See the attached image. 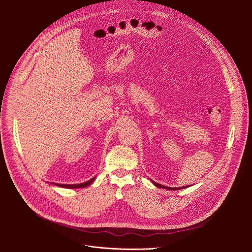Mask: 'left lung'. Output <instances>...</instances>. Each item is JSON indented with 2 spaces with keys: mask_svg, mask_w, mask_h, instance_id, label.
Wrapping results in <instances>:
<instances>
[{
  "mask_svg": "<svg viewBox=\"0 0 252 252\" xmlns=\"http://www.w3.org/2000/svg\"><path fill=\"white\" fill-rule=\"evenodd\" d=\"M153 182V184L157 187V188H158V189H168V190H177V189H185V188H188V187H183V188H168V187H165V186H161V185H159V184H158V183H156V182H154V181H152Z\"/></svg>",
  "mask_w": 252,
  "mask_h": 252,
  "instance_id": "left-lung-1",
  "label": "left lung"
}]
</instances>
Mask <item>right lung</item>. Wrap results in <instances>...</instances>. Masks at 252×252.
Returning a JSON list of instances; mask_svg holds the SVG:
<instances>
[{
    "instance_id": "right-lung-1",
    "label": "right lung",
    "mask_w": 252,
    "mask_h": 252,
    "mask_svg": "<svg viewBox=\"0 0 252 252\" xmlns=\"http://www.w3.org/2000/svg\"><path fill=\"white\" fill-rule=\"evenodd\" d=\"M94 178H95V176L93 177L92 179H90V181H88V182H86V183H83V184H79V185H61V184H54V183H53V184L56 185V186H58V187L65 188V189H84V188L89 187L92 183H94Z\"/></svg>"
}]
</instances>
